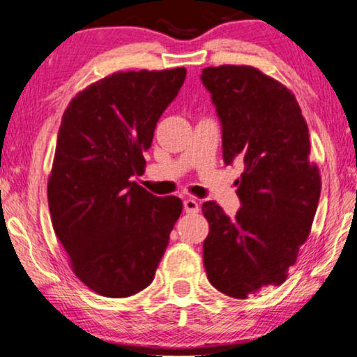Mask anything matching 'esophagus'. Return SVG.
<instances>
[{"instance_id":"esophagus-1","label":"esophagus","mask_w":357,"mask_h":357,"mask_svg":"<svg viewBox=\"0 0 357 357\" xmlns=\"http://www.w3.org/2000/svg\"><path fill=\"white\" fill-rule=\"evenodd\" d=\"M184 211H186L188 213L199 212V204L196 199H191V197L186 199V201H184Z\"/></svg>"}]
</instances>
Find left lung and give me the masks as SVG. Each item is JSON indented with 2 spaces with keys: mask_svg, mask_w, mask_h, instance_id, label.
<instances>
[{
  "mask_svg": "<svg viewBox=\"0 0 357 357\" xmlns=\"http://www.w3.org/2000/svg\"><path fill=\"white\" fill-rule=\"evenodd\" d=\"M201 79L222 122L223 161L245 163L235 217L215 201L202 204L204 268L217 291L246 298L287 279L310 235L320 171L308 158L301 106L282 83L248 65L207 66Z\"/></svg>",
  "mask_w": 357,
  "mask_h": 357,
  "instance_id": "1",
  "label": "left lung"
}]
</instances>
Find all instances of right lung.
I'll list each match as a JSON object with an SVG mask.
<instances>
[{
  "mask_svg": "<svg viewBox=\"0 0 357 357\" xmlns=\"http://www.w3.org/2000/svg\"><path fill=\"white\" fill-rule=\"evenodd\" d=\"M186 68L119 71L89 84L61 117L47 197L71 271L104 297L149 287L179 197H158L132 181L145 169L156 122L181 89Z\"/></svg>",
  "mask_w": 357,
  "mask_h": 357,
  "instance_id": "right-lung-1",
  "label": "right lung"
}]
</instances>
